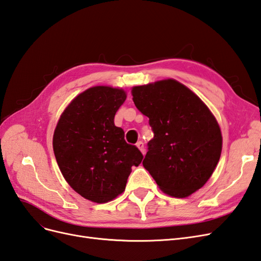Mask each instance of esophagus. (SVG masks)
Here are the masks:
<instances>
[{"label": "esophagus", "mask_w": 261, "mask_h": 261, "mask_svg": "<svg viewBox=\"0 0 261 261\" xmlns=\"http://www.w3.org/2000/svg\"><path fill=\"white\" fill-rule=\"evenodd\" d=\"M136 146L138 147V149L141 151V153L145 154V144L143 143V141H138V143L136 144Z\"/></svg>", "instance_id": "obj_1"}]
</instances>
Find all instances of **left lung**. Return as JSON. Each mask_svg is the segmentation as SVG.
<instances>
[{
    "mask_svg": "<svg viewBox=\"0 0 261 261\" xmlns=\"http://www.w3.org/2000/svg\"><path fill=\"white\" fill-rule=\"evenodd\" d=\"M133 101L154 134L143 161L161 191L185 198L198 191L220 160L222 135L208 107L174 80L132 89Z\"/></svg>",
    "mask_w": 261,
    "mask_h": 261,
    "instance_id": "obj_1",
    "label": "left lung"
}]
</instances>
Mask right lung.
<instances>
[{"instance_id":"1","label":"right lung","mask_w":261,"mask_h":261,"mask_svg":"<svg viewBox=\"0 0 261 261\" xmlns=\"http://www.w3.org/2000/svg\"><path fill=\"white\" fill-rule=\"evenodd\" d=\"M126 100L123 89L97 86L82 92L62 113L53 135L55 159L69 186L97 203L125 189L143 153L124 139L114 116Z\"/></svg>"}]
</instances>
